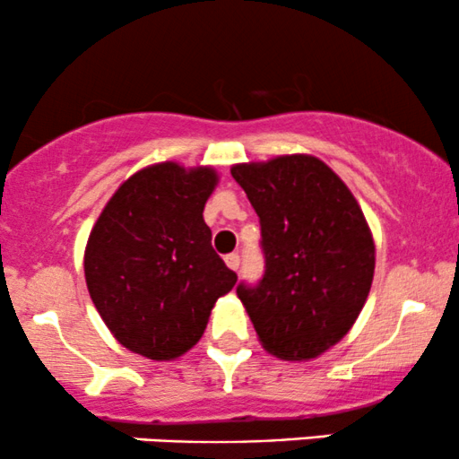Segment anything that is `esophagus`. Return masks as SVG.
I'll return each mask as SVG.
<instances>
[{
  "label": "esophagus",
  "mask_w": 459,
  "mask_h": 459,
  "mask_svg": "<svg viewBox=\"0 0 459 459\" xmlns=\"http://www.w3.org/2000/svg\"><path fill=\"white\" fill-rule=\"evenodd\" d=\"M224 261H226V265L230 267V270H239V255H237V252H230V255H226L224 256Z\"/></svg>",
  "instance_id": "34e87169"
}]
</instances>
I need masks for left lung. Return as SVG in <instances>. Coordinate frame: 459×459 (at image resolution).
I'll list each match as a JSON object with an SVG mask.
<instances>
[{
	"label": "left lung",
	"instance_id": "8db88e82",
	"mask_svg": "<svg viewBox=\"0 0 459 459\" xmlns=\"http://www.w3.org/2000/svg\"><path fill=\"white\" fill-rule=\"evenodd\" d=\"M230 175L261 220L265 273L237 296L261 345L310 360L339 343L365 307L376 246L354 194L313 155L237 163Z\"/></svg>",
	"mask_w": 459,
	"mask_h": 459
}]
</instances>
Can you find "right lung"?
Instances as JSON below:
<instances>
[{"label": "right lung", "instance_id": "add662e5", "mask_svg": "<svg viewBox=\"0 0 459 459\" xmlns=\"http://www.w3.org/2000/svg\"><path fill=\"white\" fill-rule=\"evenodd\" d=\"M213 168H142L108 200L83 255L91 298L114 339L134 354L172 360L192 350L213 304L235 287L204 224Z\"/></svg>", "mask_w": 459, "mask_h": 459}]
</instances>
